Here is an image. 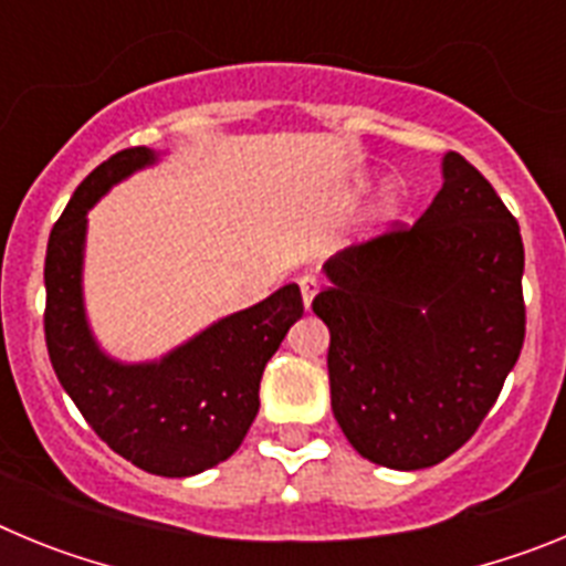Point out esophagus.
Masks as SVG:
<instances>
[{"instance_id":"1","label":"esophagus","mask_w":566,"mask_h":566,"mask_svg":"<svg viewBox=\"0 0 566 566\" xmlns=\"http://www.w3.org/2000/svg\"><path fill=\"white\" fill-rule=\"evenodd\" d=\"M300 292H303V303H306V308L312 306L314 294L319 292V280L314 277V274H306V277H300Z\"/></svg>"}]
</instances>
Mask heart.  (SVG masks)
Here are the masks:
<instances>
[{"instance_id":"obj_1","label":"heart","mask_w":566,"mask_h":566,"mask_svg":"<svg viewBox=\"0 0 566 566\" xmlns=\"http://www.w3.org/2000/svg\"><path fill=\"white\" fill-rule=\"evenodd\" d=\"M385 209H394V198H388V201H385Z\"/></svg>"}]
</instances>
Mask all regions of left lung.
I'll return each mask as SVG.
<instances>
[{
    "mask_svg": "<svg viewBox=\"0 0 566 566\" xmlns=\"http://www.w3.org/2000/svg\"><path fill=\"white\" fill-rule=\"evenodd\" d=\"M413 227L348 247L312 308L328 326L332 411L354 451L394 470L468 442L524 345V243L496 189L459 153Z\"/></svg>",
    "mask_w": 566,
    "mask_h": 566,
    "instance_id": "1",
    "label": "left lung"
}]
</instances>
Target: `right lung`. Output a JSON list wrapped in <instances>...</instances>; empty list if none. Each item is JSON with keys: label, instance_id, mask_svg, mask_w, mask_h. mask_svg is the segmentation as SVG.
I'll return each mask as SVG.
<instances>
[{"label": "right lung", "instance_id": "right-lung-1", "mask_svg": "<svg viewBox=\"0 0 566 566\" xmlns=\"http://www.w3.org/2000/svg\"><path fill=\"white\" fill-rule=\"evenodd\" d=\"M155 164V153H115L78 184L44 258V339L59 382L118 457L155 476H195L232 457L260 408V377L292 323L297 283L218 319L158 363L109 359L90 334L82 300L87 209L113 184Z\"/></svg>", "mask_w": 566, "mask_h": 566}]
</instances>
